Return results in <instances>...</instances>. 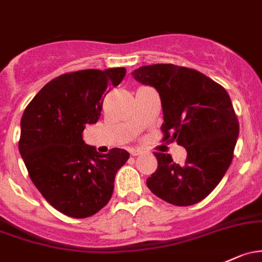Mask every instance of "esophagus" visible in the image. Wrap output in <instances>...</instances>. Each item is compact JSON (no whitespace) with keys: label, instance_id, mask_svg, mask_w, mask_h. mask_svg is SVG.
<instances>
[{"label":"esophagus","instance_id":"34e87169","mask_svg":"<svg viewBox=\"0 0 262 262\" xmlns=\"http://www.w3.org/2000/svg\"><path fill=\"white\" fill-rule=\"evenodd\" d=\"M140 154H142V150L140 149H130V156L137 157V156H140Z\"/></svg>","mask_w":262,"mask_h":262}]
</instances>
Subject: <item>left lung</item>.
Wrapping results in <instances>:
<instances>
[{
  "instance_id": "1",
  "label": "left lung",
  "mask_w": 262,
  "mask_h": 262,
  "mask_svg": "<svg viewBox=\"0 0 262 262\" xmlns=\"http://www.w3.org/2000/svg\"><path fill=\"white\" fill-rule=\"evenodd\" d=\"M134 79L159 93L163 140L186 148L184 164L156 152L157 170L147 186L176 206H191L216 188L233 158L238 120L224 86L193 69L173 64L140 66Z\"/></svg>"
}]
</instances>
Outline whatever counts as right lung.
Returning <instances> with one entry per match:
<instances>
[{
	"instance_id": "add662e5",
	"label": "right lung",
	"mask_w": 262,
	"mask_h": 262,
	"mask_svg": "<svg viewBox=\"0 0 262 262\" xmlns=\"http://www.w3.org/2000/svg\"><path fill=\"white\" fill-rule=\"evenodd\" d=\"M125 73V68H113L62 74L35 95L22 115L18 149L30 178L66 216L85 219L100 211L129 159L120 148L100 154L82 140L86 124L98 122L104 98Z\"/></svg>"
}]
</instances>
